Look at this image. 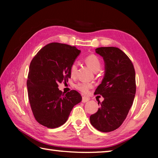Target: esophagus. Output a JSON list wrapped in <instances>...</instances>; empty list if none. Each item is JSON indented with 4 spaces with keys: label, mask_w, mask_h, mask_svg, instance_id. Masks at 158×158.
I'll use <instances>...</instances> for the list:
<instances>
[{
    "label": "esophagus",
    "mask_w": 158,
    "mask_h": 158,
    "mask_svg": "<svg viewBox=\"0 0 158 158\" xmlns=\"http://www.w3.org/2000/svg\"><path fill=\"white\" fill-rule=\"evenodd\" d=\"M90 100V98L87 97V96H83L82 97V102H87L88 101Z\"/></svg>",
    "instance_id": "1"
}]
</instances>
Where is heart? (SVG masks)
I'll return each mask as SVG.
<instances>
[{
    "mask_svg": "<svg viewBox=\"0 0 158 158\" xmlns=\"http://www.w3.org/2000/svg\"><path fill=\"white\" fill-rule=\"evenodd\" d=\"M84 61L86 65L92 69L93 72H98L100 69L102 63L99 58L94 54H90L84 58ZM77 69V65L76 63H73L69 68V73L72 77L76 75ZM93 87V84L90 83L86 82H79L75 85L76 89L83 93H87L90 89Z\"/></svg>",
    "mask_w": 158,
    "mask_h": 158,
    "instance_id": "b5f03b06",
    "label": "heart"
}]
</instances>
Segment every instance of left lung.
Here are the masks:
<instances>
[{
	"label": "left lung",
	"mask_w": 158,
	"mask_h": 158,
	"mask_svg": "<svg viewBox=\"0 0 158 158\" xmlns=\"http://www.w3.org/2000/svg\"><path fill=\"white\" fill-rule=\"evenodd\" d=\"M95 52L103 58L105 73L95 94L102 96L104 100L98 111L90 116V121L95 129L109 132L121 126L132 105L135 70L132 61L118 48L99 47Z\"/></svg>",
	"instance_id": "1"
}]
</instances>
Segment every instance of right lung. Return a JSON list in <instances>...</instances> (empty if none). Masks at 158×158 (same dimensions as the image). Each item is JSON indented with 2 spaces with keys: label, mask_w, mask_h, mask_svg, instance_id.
Masks as SVG:
<instances>
[{
  "label": "right lung",
  "mask_w": 158,
  "mask_h": 158,
  "mask_svg": "<svg viewBox=\"0 0 158 158\" xmlns=\"http://www.w3.org/2000/svg\"><path fill=\"white\" fill-rule=\"evenodd\" d=\"M81 53L75 47L52 42L44 46L31 60L27 80L28 100L36 121L48 128L63 125L81 95L72 90L66 94L58 84L68 81L69 68Z\"/></svg>",
  "instance_id": "1"
}]
</instances>
